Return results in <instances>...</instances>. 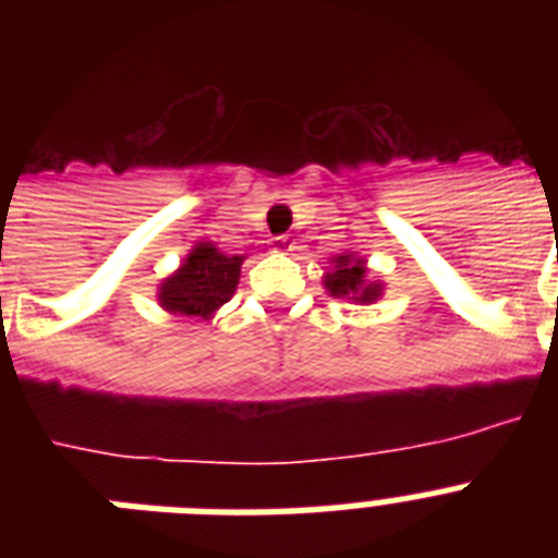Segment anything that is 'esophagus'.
Masks as SVG:
<instances>
[{"mask_svg": "<svg viewBox=\"0 0 558 558\" xmlns=\"http://www.w3.org/2000/svg\"><path fill=\"white\" fill-rule=\"evenodd\" d=\"M270 245H274V251H279V254H288V251H293V243H290V236H274L270 240Z\"/></svg>", "mask_w": 558, "mask_h": 558, "instance_id": "esophagus-1", "label": "esophagus"}]
</instances>
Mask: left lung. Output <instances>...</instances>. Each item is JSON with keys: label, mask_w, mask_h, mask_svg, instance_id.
I'll list each match as a JSON object with an SVG mask.
<instances>
[{"label": "left lung", "mask_w": 558, "mask_h": 558, "mask_svg": "<svg viewBox=\"0 0 558 558\" xmlns=\"http://www.w3.org/2000/svg\"><path fill=\"white\" fill-rule=\"evenodd\" d=\"M335 263L338 265L332 268V274L324 276V284L335 299H340V295H349L354 302H374L377 299L383 288L366 282V263L363 259H354L352 254H347L338 256Z\"/></svg>", "instance_id": "obj_1"}]
</instances>
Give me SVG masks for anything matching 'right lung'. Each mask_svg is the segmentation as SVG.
<instances>
[{
  "instance_id": "right-lung-1",
  "label": "right lung",
  "mask_w": 558,
  "mask_h": 558,
  "mask_svg": "<svg viewBox=\"0 0 558 558\" xmlns=\"http://www.w3.org/2000/svg\"><path fill=\"white\" fill-rule=\"evenodd\" d=\"M240 265H243V256L220 254L215 245L201 243L186 256L179 274H172L161 284V307L170 313L192 315V318H209L234 293Z\"/></svg>"
}]
</instances>
